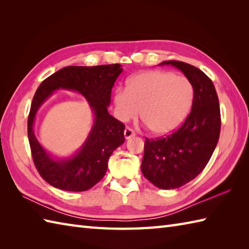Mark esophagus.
<instances>
[{
	"instance_id": "34e87169",
	"label": "esophagus",
	"mask_w": 249,
	"mask_h": 249,
	"mask_svg": "<svg viewBox=\"0 0 249 249\" xmlns=\"http://www.w3.org/2000/svg\"><path fill=\"white\" fill-rule=\"evenodd\" d=\"M134 136H135V131L133 129L129 128V127L125 128V130H124L125 139H129V138H131V137H134Z\"/></svg>"
}]
</instances>
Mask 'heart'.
<instances>
[{"label":"heart","mask_w":249,"mask_h":249,"mask_svg":"<svg viewBox=\"0 0 249 249\" xmlns=\"http://www.w3.org/2000/svg\"><path fill=\"white\" fill-rule=\"evenodd\" d=\"M194 87L186 77L149 71L131 77L126 89L114 93L116 115L122 122L141 119L156 135L178 128L192 109Z\"/></svg>","instance_id":"heart-1"}]
</instances>
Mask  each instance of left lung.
Listing matches in <instances>:
<instances>
[{"instance_id": "obj_1", "label": "left lung", "mask_w": 249, "mask_h": 249, "mask_svg": "<svg viewBox=\"0 0 249 249\" xmlns=\"http://www.w3.org/2000/svg\"><path fill=\"white\" fill-rule=\"evenodd\" d=\"M181 71L194 87L192 111L177 131L160 139H145L141 171L160 189H174L202 172L220 134L218 96L212 80L187 63L165 61Z\"/></svg>"}]
</instances>
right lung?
<instances>
[{"label":"right lung","instance_id":"add662e5","mask_svg":"<svg viewBox=\"0 0 249 249\" xmlns=\"http://www.w3.org/2000/svg\"><path fill=\"white\" fill-rule=\"evenodd\" d=\"M122 71L120 64L67 66L45 79L37 89L28 119V136L37 171L51 186L67 192H84L104 178L111 154L125 141L124 124L108 112L111 89ZM56 89L81 93L94 115L92 128L83 146L65 159L47 152L34 134L36 112Z\"/></svg>","mask_w":249,"mask_h":249}]
</instances>
